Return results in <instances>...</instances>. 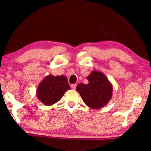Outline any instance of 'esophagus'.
Returning <instances> with one entry per match:
<instances>
[{
	"instance_id": "34e87169",
	"label": "esophagus",
	"mask_w": 151,
	"mask_h": 151,
	"mask_svg": "<svg viewBox=\"0 0 151 151\" xmlns=\"http://www.w3.org/2000/svg\"><path fill=\"white\" fill-rule=\"evenodd\" d=\"M76 86H77V85H76V84H72V85H71V88H72V89L75 90L76 88Z\"/></svg>"
}]
</instances>
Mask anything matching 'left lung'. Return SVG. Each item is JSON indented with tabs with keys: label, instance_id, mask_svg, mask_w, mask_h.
Wrapping results in <instances>:
<instances>
[{
	"label": "left lung",
	"instance_id": "8db88e82",
	"mask_svg": "<svg viewBox=\"0 0 151 151\" xmlns=\"http://www.w3.org/2000/svg\"><path fill=\"white\" fill-rule=\"evenodd\" d=\"M86 79L88 84L80 83L76 87L84 102L93 109L104 106L112 97V84L104 73L98 71H92Z\"/></svg>",
	"mask_w": 151,
	"mask_h": 151
}]
</instances>
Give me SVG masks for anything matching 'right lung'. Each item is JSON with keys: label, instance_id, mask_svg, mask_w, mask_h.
I'll return each mask as SVG.
<instances>
[{"label": "right lung", "instance_id": "add662e5", "mask_svg": "<svg viewBox=\"0 0 151 151\" xmlns=\"http://www.w3.org/2000/svg\"><path fill=\"white\" fill-rule=\"evenodd\" d=\"M70 88L66 76L49 75L39 84L36 96L42 104L51 106L58 102L65 93Z\"/></svg>", "mask_w": 151, "mask_h": 151}]
</instances>
